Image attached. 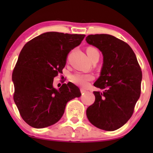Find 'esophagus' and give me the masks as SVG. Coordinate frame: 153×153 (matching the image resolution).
Masks as SVG:
<instances>
[{
	"instance_id": "34e87169",
	"label": "esophagus",
	"mask_w": 153,
	"mask_h": 153,
	"mask_svg": "<svg viewBox=\"0 0 153 153\" xmlns=\"http://www.w3.org/2000/svg\"><path fill=\"white\" fill-rule=\"evenodd\" d=\"M80 92H81V94H85V93H86V91L85 90L84 88H80Z\"/></svg>"
}]
</instances>
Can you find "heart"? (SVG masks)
I'll use <instances>...</instances> for the list:
<instances>
[{
	"label": "heart",
	"mask_w": 153,
	"mask_h": 153,
	"mask_svg": "<svg viewBox=\"0 0 153 153\" xmlns=\"http://www.w3.org/2000/svg\"><path fill=\"white\" fill-rule=\"evenodd\" d=\"M87 54L89 58L91 59L96 55H99V51L96 50L94 47H88L87 48ZM71 80L75 84L85 86L88 84V82L94 79V76L90 74H82V73H75L71 76Z\"/></svg>",
	"instance_id": "heart-1"
}]
</instances>
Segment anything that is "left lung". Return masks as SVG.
<instances>
[{"mask_svg": "<svg viewBox=\"0 0 153 153\" xmlns=\"http://www.w3.org/2000/svg\"><path fill=\"white\" fill-rule=\"evenodd\" d=\"M89 45L102 52L101 75L94 86V103L86 110L89 122L106 131L122 127L131 118L141 93L143 74L136 55L128 44L109 34H91Z\"/></svg>", "mask_w": 153, "mask_h": 153, "instance_id": "1", "label": "left lung"}]
</instances>
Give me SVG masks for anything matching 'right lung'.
<instances>
[{
    "label": "right lung",
    "mask_w": 153,
    "mask_h": 153,
    "mask_svg": "<svg viewBox=\"0 0 153 153\" xmlns=\"http://www.w3.org/2000/svg\"><path fill=\"white\" fill-rule=\"evenodd\" d=\"M85 36L51 31L36 36L23 47L12 74L13 100L21 117L31 127L40 129L57 123L67 103L81 95L71 82L57 90L53 80L62 73L68 53Z\"/></svg>",
    "instance_id": "1"
}]
</instances>
